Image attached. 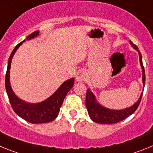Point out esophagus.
Masks as SVG:
<instances>
[{"mask_svg": "<svg viewBox=\"0 0 153 153\" xmlns=\"http://www.w3.org/2000/svg\"><path fill=\"white\" fill-rule=\"evenodd\" d=\"M87 78V74L84 70H79L76 75L77 82H84Z\"/></svg>", "mask_w": 153, "mask_h": 153, "instance_id": "esophagus-1", "label": "esophagus"}]
</instances>
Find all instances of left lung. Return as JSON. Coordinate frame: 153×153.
I'll return each instance as SVG.
<instances>
[{"instance_id": "1", "label": "left lung", "mask_w": 153, "mask_h": 153, "mask_svg": "<svg viewBox=\"0 0 153 153\" xmlns=\"http://www.w3.org/2000/svg\"><path fill=\"white\" fill-rule=\"evenodd\" d=\"M130 45H132L135 50L138 51L139 55V62L143 71V85H145V82H146V75H145V70L143 65V59H142V54L140 51H139V48L135 45H134L131 41H130ZM144 90V89H143ZM143 91L141 93L140 97L139 100L135 102V104L132 105L128 108H124V109H109L108 108H105L102 105L99 104L97 102L96 98L95 95L91 91L89 88L87 89L86 93V99L85 105L87 108L88 112L89 115L90 119L96 123H100V124H114L126 119L127 117L129 116L135 112V111L138 108L139 104H140L141 99L143 96Z\"/></svg>"}]
</instances>
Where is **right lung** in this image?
Returning a JSON list of instances; mask_svg holds the SVG:
<instances>
[{
  "label": "right lung",
  "mask_w": 153,
  "mask_h": 153,
  "mask_svg": "<svg viewBox=\"0 0 153 153\" xmlns=\"http://www.w3.org/2000/svg\"><path fill=\"white\" fill-rule=\"evenodd\" d=\"M39 35V30H36L27 37V40L33 39ZM23 42L18 44L11 52L7 63L6 77H5V88L7 94L13 110L18 116L25 120L33 124L46 123L54 120L58 116L60 108L62 107L63 101L71 88L74 85V78H70L64 82L62 85L58 88L54 94L45 99V101L38 103H29L19 99L12 90L10 83V69L11 61L14 54L21 46Z\"/></svg>",
  "instance_id": "obj_1"
}]
</instances>
